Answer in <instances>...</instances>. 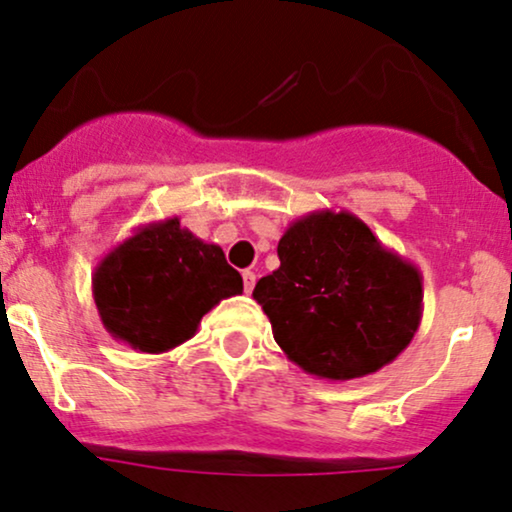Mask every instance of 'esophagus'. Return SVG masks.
<instances>
[{
  "instance_id": "obj_1",
  "label": "esophagus",
  "mask_w": 512,
  "mask_h": 512,
  "mask_svg": "<svg viewBox=\"0 0 512 512\" xmlns=\"http://www.w3.org/2000/svg\"><path fill=\"white\" fill-rule=\"evenodd\" d=\"M255 281H257V276H255V271H250V269H245L243 271V288H245V293H252V288H255Z\"/></svg>"
}]
</instances>
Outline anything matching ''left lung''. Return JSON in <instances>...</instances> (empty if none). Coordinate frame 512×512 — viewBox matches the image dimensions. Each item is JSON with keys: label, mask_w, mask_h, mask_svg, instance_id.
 <instances>
[{"label": "left lung", "mask_w": 512, "mask_h": 512, "mask_svg": "<svg viewBox=\"0 0 512 512\" xmlns=\"http://www.w3.org/2000/svg\"><path fill=\"white\" fill-rule=\"evenodd\" d=\"M278 260L252 297L304 373L364 378L409 347L423 316V276L357 215L316 210L295 219L278 241Z\"/></svg>", "instance_id": "8db88e82"}]
</instances>
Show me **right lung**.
I'll return each instance as SVG.
<instances>
[{
    "label": "right lung",
    "instance_id": "obj_1",
    "mask_svg": "<svg viewBox=\"0 0 512 512\" xmlns=\"http://www.w3.org/2000/svg\"><path fill=\"white\" fill-rule=\"evenodd\" d=\"M241 293L243 278L222 248L193 236L179 217L137 226L92 276L103 328L146 354L191 340L215 304Z\"/></svg>",
    "mask_w": 512,
    "mask_h": 512
}]
</instances>
